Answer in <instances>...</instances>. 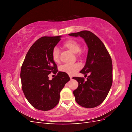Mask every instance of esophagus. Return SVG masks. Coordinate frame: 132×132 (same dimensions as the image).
Returning a JSON list of instances; mask_svg holds the SVG:
<instances>
[{
    "label": "esophagus",
    "instance_id": "1",
    "mask_svg": "<svg viewBox=\"0 0 132 132\" xmlns=\"http://www.w3.org/2000/svg\"><path fill=\"white\" fill-rule=\"evenodd\" d=\"M70 78L71 80V79H72V77H71V76H70Z\"/></svg>",
    "mask_w": 132,
    "mask_h": 132
}]
</instances>
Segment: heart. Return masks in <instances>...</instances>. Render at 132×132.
Here are the masks:
<instances>
[{"instance_id":"obj_1","label":"heart","mask_w":132,"mask_h":132,"mask_svg":"<svg viewBox=\"0 0 132 132\" xmlns=\"http://www.w3.org/2000/svg\"><path fill=\"white\" fill-rule=\"evenodd\" d=\"M64 47L69 50L71 52L77 54L80 50V44L73 39H69L65 41L63 44ZM59 52L57 48L55 47L53 48L52 52V57L53 61L55 63L59 62ZM81 66L79 64L76 63L73 64H65L62 66L60 68V70L62 72L67 73L69 75H72L80 69Z\"/></svg>"}]
</instances>
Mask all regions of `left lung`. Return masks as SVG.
I'll list each match as a JSON object with an SVG mask.
<instances>
[{"label":"left lung","mask_w":132,"mask_h":132,"mask_svg":"<svg viewBox=\"0 0 132 132\" xmlns=\"http://www.w3.org/2000/svg\"><path fill=\"white\" fill-rule=\"evenodd\" d=\"M69 35L80 36L88 47L85 65L80 72L90 75L86 81L82 78H73L79 85L73 91L75 101L84 107H95L105 100L112 84L111 58L104 44L91 32L81 31Z\"/></svg>","instance_id":"8db88e82"}]
</instances>
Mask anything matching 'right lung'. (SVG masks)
Instances as JSON below:
<instances>
[{"mask_svg": "<svg viewBox=\"0 0 132 132\" xmlns=\"http://www.w3.org/2000/svg\"><path fill=\"white\" fill-rule=\"evenodd\" d=\"M62 36L42 37L36 41L27 53L21 67L22 89L26 99L35 109L48 111L59 101L60 93L70 80L68 75L58 71L52 52ZM57 75L51 81L47 75Z\"/></svg>", "mask_w": 132, "mask_h": 132, "instance_id": "obj_1", "label": "right lung"}]
</instances>
